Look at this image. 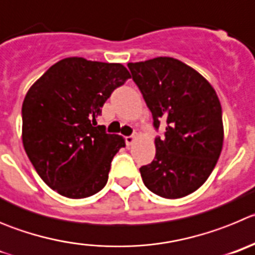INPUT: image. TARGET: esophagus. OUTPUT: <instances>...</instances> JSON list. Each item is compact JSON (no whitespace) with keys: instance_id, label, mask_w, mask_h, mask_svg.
Returning a JSON list of instances; mask_svg holds the SVG:
<instances>
[{"instance_id":"34e87169","label":"esophagus","mask_w":255,"mask_h":255,"mask_svg":"<svg viewBox=\"0 0 255 255\" xmlns=\"http://www.w3.org/2000/svg\"><path fill=\"white\" fill-rule=\"evenodd\" d=\"M136 138H137V137L134 136V134H132V136L126 137V143H127V146H130V144H132L133 142L136 141Z\"/></svg>"}]
</instances>
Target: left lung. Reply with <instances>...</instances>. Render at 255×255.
<instances>
[{
    "mask_svg": "<svg viewBox=\"0 0 255 255\" xmlns=\"http://www.w3.org/2000/svg\"><path fill=\"white\" fill-rule=\"evenodd\" d=\"M133 81L152 113L166 126L155 139L152 162L139 167L144 185L162 198H182L208 179L224 144L219 96L194 68L171 57L128 63Z\"/></svg>",
    "mask_w": 255,
    "mask_h": 255,
    "instance_id": "obj_1",
    "label": "left lung"
}]
</instances>
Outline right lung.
I'll use <instances>...</instances> for the list:
<instances>
[{"label": "right lung", "instance_id": "right-lung-1", "mask_svg": "<svg viewBox=\"0 0 255 255\" xmlns=\"http://www.w3.org/2000/svg\"><path fill=\"white\" fill-rule=\"evenodd\" d=\"M130 77L121 63L68 57L27 90L22 103V144L43 182L67 198H86L105 187L119 134L96 125L114 89Z\"/></svg>", "mask_w": 255, "mask_h": 255}]
</instances>
